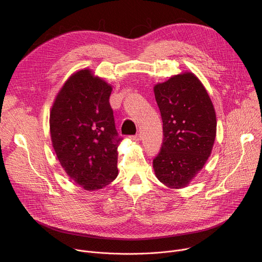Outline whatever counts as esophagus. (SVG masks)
Masks as SVG:
<instances>
[{
	"instance_id": "obj_1",
	"label": "esophagus",
	"mask_w": 262,
	"mask_h": 262,
	"mask_svg": "<svg viewBox=\"0 0 262 262\" xmlns=\"http://www.w3.org/2000/svg\"><path fill=\"white\" fill-rule=\"evenodd\" d=\"M140 139H141V135L140 134H137V135L132 137V140H134V141H139Z\"/></svg>"
}]
</instances>
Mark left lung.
<instances>
[{
	"instance_id": "8db88e82",
	"label": "left lung",
	"mask_w": 262,
	"mask_h": 262,
	"mask_svg": "<svg viewBox=\"0 0 262 262\" xmlns=\"http://www.w3.org/2000/svg\"><path fill=\"white\" fill-rule=\"evenodd\" d=\"M163 121V143L154 159L161 183L183 188L203 168L216 136L209 95L192 73L176 75L154 88Z\"/></svg>"
}]
</instances>
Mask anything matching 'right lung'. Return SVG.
I'll list each match as a JSON object with an SVG mask.
<instances>
[{
	"instance_id": "1",
	"label": "right lung",
	"mask_w": 262,
	"mask_h": 262,
	"mask_svg": "<svg viewBox=\"0 0 262 262\" xmlns=\"http://www.w3.org/2000/svg\"><path fill=\"white\" fill-rule=\"evenodd\" d=\"M112 86L90 70L71 76L54 101L50 132L55 154L68 176L85 190H97L117 174L122 137L110 104Z\"/></svg>"
}]
</instances>
